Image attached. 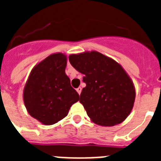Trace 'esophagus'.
<instances>
[{"instance_id": "34e87169", "label": "esophagus", "mask_w": 161, "mask_h": 161, "mask_svg": "<svg viewBox=\"0 0 161 161\" xmlns=\"http://www.w3.org/2000/svg\"><path fill=\"white\" fill-rule=\"evenodd\" d=\"M81 88H80V87H78L77 88V89H76V91H77V93H79V95L80 94V93H81Z\"/></svg>"}]
</instances>
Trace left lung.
Wrapping results in <instances>:
<instances>
[{
    "label": "left lung",
    "instance_id": "left-lung-1",
    "mask_svg": "<svg viewBox=\"0 0 161 161\" xmlns=\"http://www.w3.org/2000/svg\"><path fill=\"white\" fill-rule=\"evenodd\" d=\"M68 58L72 66L85 75L86 86L80 102L92 122L104 126L123 123L136 99L133 81L123 67L96 51L72 54Z\"/></svg>",
    "mask_w": 161,
    "mask_h": 161
}]
</instances>
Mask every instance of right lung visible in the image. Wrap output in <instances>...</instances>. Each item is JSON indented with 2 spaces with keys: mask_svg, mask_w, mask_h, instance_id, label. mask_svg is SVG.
I'll return each instance as SVG.
<instances>
[{
  "mask_svg": "<svg viewBox=\"0 0 161 161\" xmlns=\"http://www.w3.org/2000/svg\"><path fill=\"white\" fill-rule=\"evenodd\" d=\"M66 65L64 54L50 55L33 68L24 88L28 113L47 126L66 117L71 106L79 101V94L65 73Z\"/></svg>",
  "mask_w": 161,
  "mask_h": 161,
  "instance_id": "right-lung-1",
  "label": "right lung"
}]
</instances>
